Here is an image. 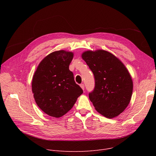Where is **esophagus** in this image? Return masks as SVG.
Wrapping results in <instances>:
<instances>
[{"instance_id": "obj_1", "label": "esophagus", "mask_w": 156, "mask_h": 156, "mask_svg": "<svg viewBox=\"0 0 156 156\" xmlns=\"http://www.w3.org/2000/svg\"><path fill=\"white\" fill-rule=\"evenodd\" d=\"M80 87L82 88L83 90H84V84H80Z\"/></svg>"}]
</instances>
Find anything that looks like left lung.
<instances>
[{"label": "left lung", "instance_id": "8db88e82", "mask_svg": "<svg viewBox=\"0 0 156 156\" xmlns=\"http://www.w3.org/2000/svg\"><path fill=\"white\" fill-rule=\"evenodd\" d=\"M94 76L95 87L89 98L96 110L112 119L120 115L129 104L133 81L124 64L106 51H87L81 55Z\"/></svg>", "mask_w": 156, "mask_h": 156}]
</instances>
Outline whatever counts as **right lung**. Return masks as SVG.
<instances>
[{"mask_svg": "<svg viewBox=\"0 0 156 156\" xmlns=\"http://www.w3.org/2000/svg\"><path fill=\"white\" fill-rule=\"evenodd\" d=\"M73 58L72 52H53L42 59L33 75L34 98L37 106L49 116L58 118L67 113L83 93L69 70Z\"/></svg>", "mask_w": 156, "mask_h": 156, "instance_id": "obj_1", "label": "right lung"}]
</instances>
